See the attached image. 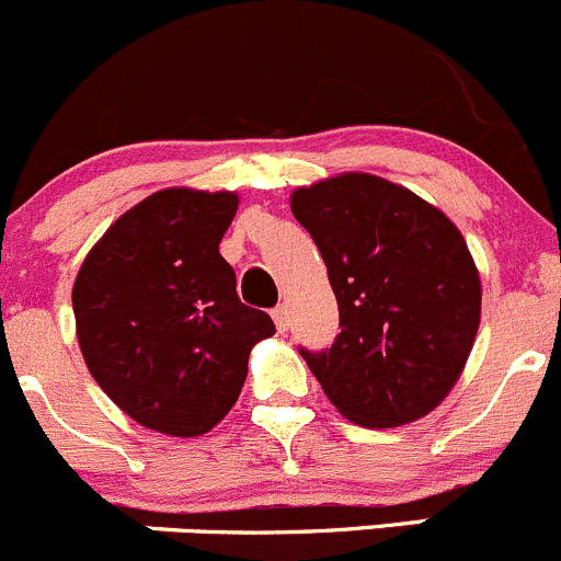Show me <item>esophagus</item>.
<instances>
[{
    "instance_id": "34e87169",
    "label": "esophagus",
    "mask_w": 561,
    "mask_h": 561,
    "mask_svg": "<svg viewBox=\"0 0 561 561\" xmlns=\"http://www.w3.org/2000/svg\"><path fill=\"white\" fill-rule=\"evenodd\" d=\"M273 321H275V327H278L280 335L288 330V310L283 308V305H278V308L273 310Z\"/></svg>"
}]
</instances>
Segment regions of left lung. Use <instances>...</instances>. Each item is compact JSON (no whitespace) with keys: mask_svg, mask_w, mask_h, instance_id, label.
<instances>
[{"mask_svg":"<svg viewBox=\"0 0 561 561\" xmlns=\"http://www.w3.org/2000/svg\"><path fill=\"white\" fill-rule=\"evenodd\" d=\"M341 310V335L305 352L332 407L365 428L434 412L467 365L482 288L467 240L434 204L348 171L291 193Z\"/></svg>","mask_w":561,"mask_h":561,"instance_id":"left-lung-1","label":"left lung"}]
</instances>
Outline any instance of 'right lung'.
I'll use <instances>...</instances> for the list:
<instances>
[{"mask_svg":"<svg viewBox=\"0 0 561 561\" xmlns=\"http://www.w3.org/2000/svg\"><path fill=\"white\" fill-rule=\"evenodd\" d=\"M237 193L165 187L127 209L73 283L76 335L105 396L138 425L202 436L229 414L248 354L275 332L237 297L218 245Z\"/></svg>","mask_w":561,"mask_h":561,"instance_id":"right-lung-1","label":"right lung"}]
</instances>
